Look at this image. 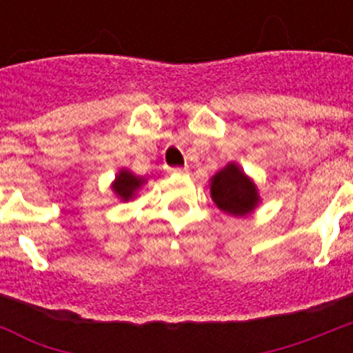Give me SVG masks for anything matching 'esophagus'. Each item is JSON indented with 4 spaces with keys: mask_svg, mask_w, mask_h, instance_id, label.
Returning <instances> with one entry per match:
<instances>
[{
    "mask_svg": "<svg viewBox=\"0 0 353 353\" xmlns=\"http://www.w3.org/2000/svg\"><path fill=\"white\" fill-rule=\"evenodd\" d=\"M172 174H187L188 166H176V168H170Z\"/></svg>",
    "mask_w": 353,
    "mask_h": 353,
    "instance_id": "1",
    "label": "esophagus"
}]
</instances>
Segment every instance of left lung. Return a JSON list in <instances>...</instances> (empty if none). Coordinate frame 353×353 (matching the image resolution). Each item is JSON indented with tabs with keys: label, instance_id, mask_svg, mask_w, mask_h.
<instances>
[{
	"label": "left lung",
	"instance_id": "1",
	"mask_svg": "<svg viewBox=\"0 0 353 353\" xmlns=\"http://www.w3.org/2000/svg\"><path fill=\"white\" fill-rule=\"evenodd\" d=\"M210 194L214 203L223 212L232 216H243L251 212L258 203V192L254 183L236 165L225 166L212 177Z\"/></svg>",
	"mask_w": 353,
	"mask_h": 353
}]
</instances>
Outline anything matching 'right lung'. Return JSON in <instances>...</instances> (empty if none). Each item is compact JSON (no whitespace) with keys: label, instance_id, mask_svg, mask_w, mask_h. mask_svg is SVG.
I'll return each instance as SVG.
<instances>
[{"label":"right lung","instance_id":"1","mask_svg":"<svg viewBox=\"0 0 353 353\" xmlns=\"http://www.w3.org/2000/svg\"><path fill=\"white\" fill-rule=\"evenodd\" d=\"M143 183L144 179H141V177H135L133 174H130V172H121L117 176V181L113 185V190H115L122 199H130L133 194L141 188Z\"/></svg>","mask_w":353,"mask_h":353}]
</instances>
